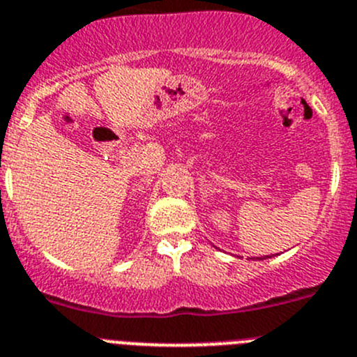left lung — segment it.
<instances>
[{"mask_svg":"<svg viewBox=\"0 0 357 357\" xmlns=\"http://www.w3.org/2000/svg\"><path fill=\"white\" fill-rule=\"evenodd\" d=\"M264 259H269V255H264V257H257V261H264Z\"/></svg>","mask_w":357,"mask_h":357,"instance_id":"8db88e82","label":"left lung"}]
</instances>
